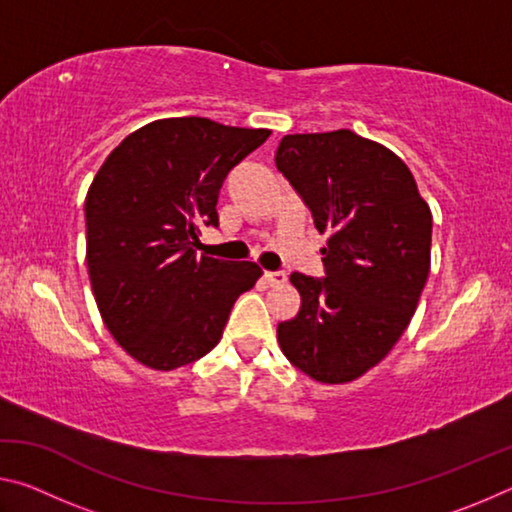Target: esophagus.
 Returning <instances> with one entry per match:
<instances>
[{
  "label": "esophagus",
  "instance_id": "obj_1",
  "mask_svg": "<svg viewBox=\"0 0 512 512\" xmlns=\"http://www.w3.org/2000/svg\"><path fill=\"white\" fill-rule=\"evenodd\" d=\"M264 280L271 284V287H280V284L287 280V275L280 271H264Z\"/></svg>",
  "mask_w": 512,
  "mask_h": 512
}]
</instances>
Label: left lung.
<instances>
[{
    "label": "left lung",
    "instance_id": "obj_1",
    "mask_svg": "<svg viewBox=\"0 0 512 512\" xmlns=\"http://www.w3.org/2000/svg\"><path fill=\"white\" fill-rule=\"evenodd\" d=\"M275 164L327 235L323 280L291 273L300 311L277 341L311 379L348 384L411 323L431 266V210L402 158L348 128L284 135Z\"/></svg>",
    "mask_w": 512,
    "mask_h": 512
}]
</instances>
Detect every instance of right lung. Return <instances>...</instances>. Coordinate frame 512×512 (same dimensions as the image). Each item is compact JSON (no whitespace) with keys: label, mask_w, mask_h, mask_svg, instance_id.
I'll return each instance as SVG.
<instances>
[{"label":"right lung","mask_w":512,"mask_h":512,"mask_svg":"<svg viewBox=\"0 0 512 512\" xmlns=\"http://www.w3.org/2000/svg\"><path fill=\"white\" fill-rule=\"evenodd\" d=\"M268 128L171 117L137 128L85 196L88 273L99 314L121 348L153 370L205 357L230 309L262 275L255 262L196 255L228 171Z\"/></svg>","instance_id":"right-lung-1"}]
</instances>
